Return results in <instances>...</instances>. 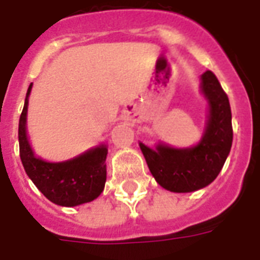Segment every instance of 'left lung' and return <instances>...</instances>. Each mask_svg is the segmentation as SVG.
Here are the masks:
<instances>
[{"mask_svg":"<svg viewBox=\"0 0 260 260\" xmlns=\"http://www.w3.org/2000/svg\"><path fill=\"white\" fill-rule=\"evenodd\" d=\"M201 90L209 103V115L201 142L175 149L160 143L150 149L139 143L147 167L158 185L171 192H193L216 180L233 145L229 97L212 71L201 78Z\"/></svg>","mask_w":260,"mask_h":260,"instance_id":"left-lung-1","label":"left lung"}]
</instances>
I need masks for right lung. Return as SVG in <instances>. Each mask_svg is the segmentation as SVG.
Segmentation results:
<instances>
[{
    "mask_svg": "<svg viewBox=\"0 0 260 260\" xmlns=\"http://www.w3.org/2000/svg\"><path fill=\"white\" fill-rule=\"evenodd\" d=\"M31 83L27 89L25 106L19 118V153L26 174L39 191L59 206H78L96 199L104 189L107 169V146L93 147L78 157L67 161L50 163L37 157L26 134V115Z\"/></svg>",
    "mask_w": 260,
    "mask_h": 260,
    "instance_id": "1",
    "label": "right lung"
}]
</instances>
